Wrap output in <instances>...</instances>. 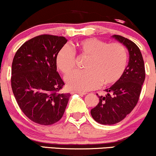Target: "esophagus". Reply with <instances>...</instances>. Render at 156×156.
<instances>
[{
	"mask_svg": "<svg viewBox=\"0 0 156 156\" xmlns=\"http://www.w3.org/2000/svg\"><path fill=\"white\" fill-rule=\"evenodd\" d=\"M73 93H77V94L82 95V96H84V95L86 94V93L81 92V91H75V92H73Z\"/></svg>",
	"mask_w": 156,
	"mask_h": 156,
	"instance_id": "obj_1",
	"label": "esophagus"
}]
</instances>
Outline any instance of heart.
I'll return each instance as SVG.
<instances>
[{
  "label": "heart",
  "instance_id": "b5f03b06",
  "mask_svg": "<svg viewBox=\"0 0 156 156\" xmlns=\"http://www.w3.org/2000/svg\"><path fill=\"white\" fill-rule=\"evenodd\" d=\"M74 49L89 59L85 66L87 70L76 71L66 77L67 85L71 90L87 91L99 87L101 83L112 85L121 79L127 67V52L120 43L107 44L90 38L78 41ZM56 65L65 76L74 70L75 54L70 47L63 46L58 51Z\"/></svg>",
  "mask_w": 156,
  "mask_h": 156
}]
</instances>
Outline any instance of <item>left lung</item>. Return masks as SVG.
I'll return each mask as SVG.
<instances>
[{
    "label": "left lung",
    "mask_w": 156,
    "mask_h": 156,
    "mask_svg": "<svg viewBox=\"0 0 156 156\" xmlns=\"http://www.w3.org/2000/svg\"><path fill=\"white\" fill-rule=\"evenodd\" d=\"M112 38L127 48L129 61L121 79L104 90L105 95L98 96L99 102L90 110L93 118L103 125L118 123L133 110L140 98L145 79L143 58L136 44L118 35H113Z\"/></svg>",
    "instance_id": "obj_1"
}]
</instances>
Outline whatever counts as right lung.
<instances>
[{
	"label": "right lung",
	"mask_w": 156,
	"mask_h": 156,
	"mask_svg": "<svg viewBox=\"0 0 156 156\" xmlns=\"http://www.w3.org/2000/svg\"><path fill=\"white\" fill-rule=\"evenodd\" d=\"M68 40L41 35L24 43L16 51L12 66V88L23 113L40 125H52L63 117L70 93L57 71L56 55Z\"/></svg>",
	"instance_id": "right-lung-1"
}]
</instances>
